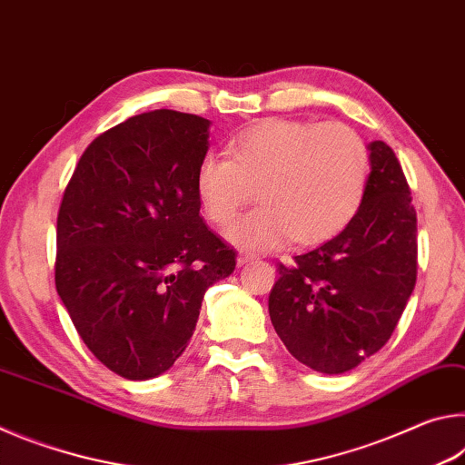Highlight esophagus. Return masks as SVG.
I'll return each instance as SVG.
<instances>
[{
    "mask_svg": "<svg viewBox=\"0 0 465 465\" xmlns=\"http://www.w3.org/2000/svg\"><path fill=\"white\" fill-rule=\"evenodd\" d=\"M252 261H256L254 252H240V256H238V264H240V266L248 264V262H252Z\"/></svg>",
    "mask_w": 465,
    "mask_h": 465,
    "instance_id": "1",
    "label": "esophagus"
}]
</instances>
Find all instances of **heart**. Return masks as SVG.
Returning <instances> with one entry per match:
<instances>
[{"instance_id":"heart-1","label":"heart","mask_w":465,"mask_h":465,"mask_svg":"<svg viewBox=\"0 0 465 465\" xmlns=\"http://www.w3.org/2000/svg\"><path fill=\"white\" fill-rule=\"evenodd\" d=\"M367 168V147L349 124L266 119L233 135L227 157H203L196 193L209 222L223 227L256 191L262 207L230 230L243 248L318 246L355 217Z\"/></svg>"}]
</instances>
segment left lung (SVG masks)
<instances>
[{
    "mask_svg": "<svg viewBox=\"0 0 465 465\" xmlns=\"http://www.w3.org/2000/svg\"><path fill=\"white\" fill-rule=\"evenodd\" d=\"M371 174L344 230L279 262L271 322L287 351L313 371L357 367L390 341L416 282V211L393 149L369 143Z\"/></svg>",
    "mask_w": 465,
    "mask_h": 465,
    "instance_id": "obj_1",
    "label": "left lung"
}]
</instances>
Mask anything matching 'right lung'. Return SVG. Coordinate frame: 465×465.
<instances>
[{"label":"right lung","mask_w":465,"mask_h":465,"mask_svg":"<svg viewBox=\"0 0 465 465\" xmlns=\"http://www.w3.org/2000/svg\"><path fill=\"white\" fill-rule=\"evenodd\" d=\"M207 139L203 116H131L85 147L63 193L54 287L94 357L124 380L174 365L204 291L235 269L199 215Z\"/></svg>","instance_id":"1"}]
</instances>
